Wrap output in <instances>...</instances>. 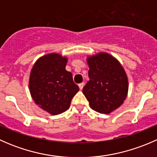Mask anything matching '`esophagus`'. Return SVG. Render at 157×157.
Here are the masks:
<instances>
[{"label": "esophagus", "mask_w": 157, "mask_h": 157, "mask_svg": "<svg viewBox=\"0 0 157 157\" xmlns=\"http://www.w3.org/2000/svg\"><path fill=\"white\" fill-rule=\"evenodd\" d=\"M78 86H79V87H80V90H83V86H84V83H79Z\"/></svg>", "instance_id": "esophagus-1"}]
</instances>
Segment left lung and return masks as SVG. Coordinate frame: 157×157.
Listing matches in <instances>:
<instances>
[{
    "label": "left lung",
    "instance_id": "obj_1",
    "mask_svg": "<svg viewBox=\"0 0 157 157\" xmlns=\"http://www.w3.org/2000/svg\"><path fill=\"white\" fill-rule=\"evenodd\" d=\"M86 61L90 80L83 93L92 109L99 113H111L121 106L127 97V74L119 61L106 52L88 57Z\"/></svg>",
    "mask_w": 157,
    "mask_h": 157
}]
</instances>
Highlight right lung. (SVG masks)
<instances>
[{
    "label": "right lung",
    "mask_w": 157,
    "mask_h": 157,
    "mask_svg": "<svg viewBox=\"0 0 157 157\" xmlns=\"http://www.w3.org/2000/svg\"><path fill=\"white\" fill-rule=\"evenodd\" d=\"M67 58L51 53L40 57L33 65L29 89L32 98L41 109L58 115L69 109L72 98L79 91L72 74L66 71Z\"/></svg>",
    "instance_id": "add662e5"
}]
</instances>
